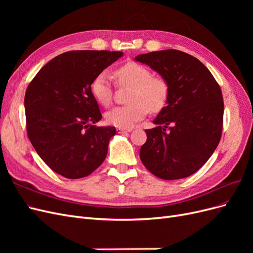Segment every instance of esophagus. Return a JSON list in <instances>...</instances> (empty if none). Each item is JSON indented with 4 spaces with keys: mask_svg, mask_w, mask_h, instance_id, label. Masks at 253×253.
Instances as JSON below:
<instances>
[{
    "mask_svg": "<svg viewBox=\"0 0 253 253\" xmlns=\"http://www.w3.org/2000/svg\"><path fill=\"white\" fill-rule=\"evenodd\" d=\"M117 132L119 133H126V132H132V128H117Z\"/></svg>",
    "mask_w": 253,
    "mask_h": 253,
    "instance_id": "esophagus-1",
    "label": "esophagus"
}]
</instances>
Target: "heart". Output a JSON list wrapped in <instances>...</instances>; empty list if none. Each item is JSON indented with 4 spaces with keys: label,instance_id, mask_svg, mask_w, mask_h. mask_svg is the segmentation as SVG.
Segmentation results:
<instances>
[{
    "label": "heart",
    "instance_id": "b5f03b06",
    "mask_svg": "<svg viewBox=\"0 0 253 253\" xmlns=\"http://www.w3.org/2000/svg\"><path fill=\"white\" fill-rule=\"evenodd\" d=\"M113 76L119 86L132 87L128 94L129 104L116 106L105 114L109 125L129 128L144 118L148 112L159 113L169 101L170 86L159 76H153L149 67L129 61L114 71ZM91 95L98 103L108 108L113 101L114 87L110 76L105 72L97 75L90 83Z\"/></svg>",
    "mask_w": 253,
    "mask_h": 253
}]
</instances>
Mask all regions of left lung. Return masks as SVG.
<instances>
[{
  "instance_id": "left-lung-1",
  "label": "left lung",
  "mask_w": 253,
  "mask_h": 253,
  "mask_svg": "<svg viewBox=\"0 0 253 253\" xmlns=\"http://www.w3.org/2000/svg\"><path fill=\"white\" fill-rule=\"evenodd\" d=\"M135 60L156 71L170 86L169 101L153 121L157 126L145 129L141 162L162 179L188 177L207 163L220 140L224 101L218 83L200 60L177 49Z\"/></svg>"
}]
</instances>
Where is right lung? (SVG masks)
<instances>
[{
	"mask_svg": "<svg viewBox=\"0 0 253 253\" xmlns=\"http://www.w3.org/2000/svg\"><path fill=\"white\" fill-rule=\"evenodd\" d=\"M122 56V51L110 50L63 52L28 84L24 99L27 136L53 172L78 179L103 163L116 128L94 125L102 115L90 83Z\"/></svg>",
	"mask_w": 253,
	"mask_h": 253,
	"instance_id": "obj_1",
	"label": "right lung"
}]
</instances>
